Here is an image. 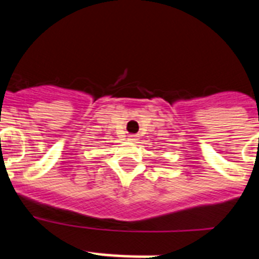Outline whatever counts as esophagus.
Segmentation results:
<instances>
[{"label":"esophagus","instance_id":"obj_1","mask_svg":"<svg viewBox=\"0 0 259 259\" xmlns=\"http://www.w3.org/2000/svg\"><path fill=\"white\" fill-rule=\"evenodd\" d=\"M128 140H130V141H136L137 140V135H130V136H128Z\"/></svg>","mask_w":259,"mask_h":259}]
</instances>
